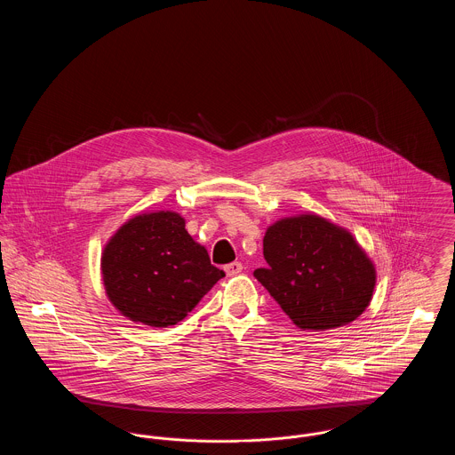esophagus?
<instances>
[{"mask_svg":"<svg viewBox=\"0 0 455 455\" xmlns=\"http://www.w3.org/2000/svg\"><path fill=\"white\" fill-rule=\"evenodd\" d=\"M242 269H243V266H242V262H230V264H227L225 266V273H227V276H235L238 273H242Z\"/></svg>","mask_w":455,"mask_h":455,"instance_id":"obj_1","label":"esophagus"}]
</instances>
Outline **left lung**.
<instances>
[{"label": "left lung", "mask_w": 455, "mask_h": 455, "mask_svg": "<svg viewBox=\"0 0 455 455\" xmlns=\"http://www.w3.org/2000/svg\"><path fill=\"white\" fill-rule=\"evenodd\" d=\"M258 282L303 331L353 323L371 300L377 273L347 228L319 215L282 218L269 225Z\"/></svg>", "instance_id": "left-lung-1"}]
</instances>
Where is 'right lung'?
Returning a JSON list of instances; mask_svg holds the SVG:
<instances>
[{
  "mask_svg": "<svg viewBox=\"0 0 455 455\" xmlns=\"http://www.w3.org/2000/svg\"><path fill=\"white\" fill-rule=\"evenodd\" d=\"M108 302L132 323H180L225 276L175 212L130 218L108 238L102 260Z\"/></svg>",
  "mask_w": 455,
  "mask_h": 455,
  "instance_id": "right-lung-1",
  "label": "right lung"
}]
</instances>
